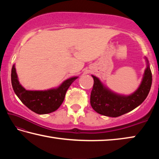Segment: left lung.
Masks as SVG:
<instances>
[{
  "instance_id": "1",
  "label": "left lung",
  "mask_w": 159,
  "mask_h": 159,
  "mask_svg": "<svg viewBox=\"0 0 159 159\" xmlns=\"http://www.w3.org/2000/svg\"><path fill=\"white\" fill-rule=\"evenodd\" d=\"M92 76L94 84L90 94L91 107L99 114L110 117L120 116L138 107L146 99L152 83V74L149 65L138 90L128 97L111 93L102 85L98 78Z\"/></svg>"
}]
</instances>
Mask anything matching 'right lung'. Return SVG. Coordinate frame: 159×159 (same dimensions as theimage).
Listing matches in <instances>:
<instances>
[{"label": "right lung", "mask_w": 159, "mask_h": 159, "mask_svg": "<svg viewBox=\"0 0 159 159\" xmlns=\"http://www.w3.org/2000/svg\"><path fill=\"white\" fill-rule=\"evenodd\" d=\"M77 77L65 80L57 89L45 91L26 90L17 79L15 65L11 71V82L15 93L21 102L29 109L39 114H46L53 112L61 106L69 86Z\"/></svg>", "instance_id": "right-lung-1"}]
</instances>
